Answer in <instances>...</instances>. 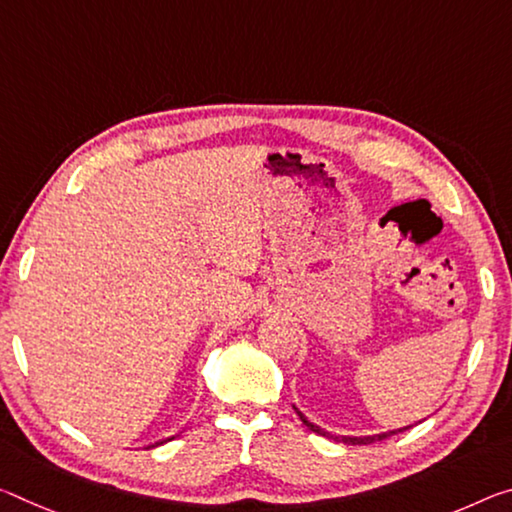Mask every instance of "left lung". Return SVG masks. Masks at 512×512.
Masks as SVG:
<instances>
[{"label":"left lung","instance_id":"1","mask_svg":"<svg viewBox=\"0 0 512 512\" xmlns=\"http://www.w3.org/2000/svg\"><path fill=\"white\" fill-rule=\"evenodd\" d=\"M294 410L298 412V417H300V421H303V424L310 428L312 433H316V435H323V437H330V440H335V442H344V444H351V446H360V444H371V442H380V440H385V437H389V435H399V433H403V431H408V428H412V426H403V428H394V431H387V433H376V435H360V437H355V435H332V433H328V431H323L321 426H316V424H312L310 419H307L303 412H300L296 405H294Z\"/></svg>","mask_w":512,"mask_h":512}]
</instances>
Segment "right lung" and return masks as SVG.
Listing matches in <instances>:
<instances>
[{"label": "right lung", "instance_id": "add662e5", "mask_svg": "<svg viewBox=\"0 0 512 512\" xmlns=\"http://www.w3.org/2000/svg\"><path fill=\"white\" fill-rule=\"evenodd\" d=\"M175 437V435H173ZM173 437H166V440H159V442H152V444H148V446H145V449H154V446H159V444H164V442H170V440H173Z\"/></svg>", "mask_w": 512, "mask_h": 512}]
</instances>
